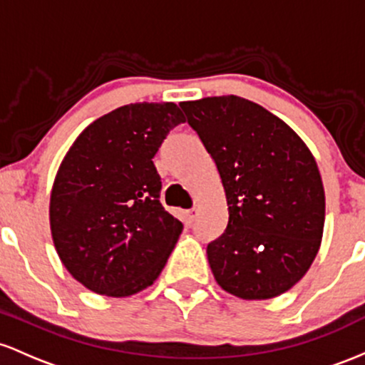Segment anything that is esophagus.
I'll return each mask as SVG.
<instances>
[{
	"label": "esophagus",
	"mask_w": 365,
	"mask_h": 365,
	"mask_svg": "<svg viewBox=\"0 0 365 365\" xmlns=\"http://www.w3.org/2000/svg\"><path fill=\"white\" fill-rule=\"evenodd\" d=\"M196 214H198V210L196 208H191V210H186L184 212V222L190 226V224H193V220L196 219Z\"/></svg>",
	"instance_id": "esophagus-1"
}]
</instances>
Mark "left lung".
Here are the masks:
<instances>
[{
	"label": "left lung",
	"mask_w": 365,
	"mask_h": 365,
	"mask_svg": "<svg viewBox=\"0 0 365 365\" xmlns=\"http://www.w3.org/2000/svg\"><path fill=\"white\" fill-rule=\"evenodd\" d=\"M181 108L226 193L227 227L207 247L217 284L243 300L279 297L321 248L326 196L312 151L279 117L235 94Z\"/></svg>",
	"instance_id": "left-lung-1"
}]
</instances>
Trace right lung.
<instances>
[{"mask_svg": "<svg viewBox=\"0 0 365 365\" xmlns=\"http://www.w3.org/2000/svg\"><path fill=\"white\" fill-rule=\"evenodd\" d=\"M186 122L175 103H130L96 118L61 160L50 227L61 264L89 292L124 298L157 281L182 232L160 200L153 157Z\"/></svg>", "mask_w": 365, "mask_h": 365, "instance_id": "obj_1", "label": "right lung"}]
</instances>
